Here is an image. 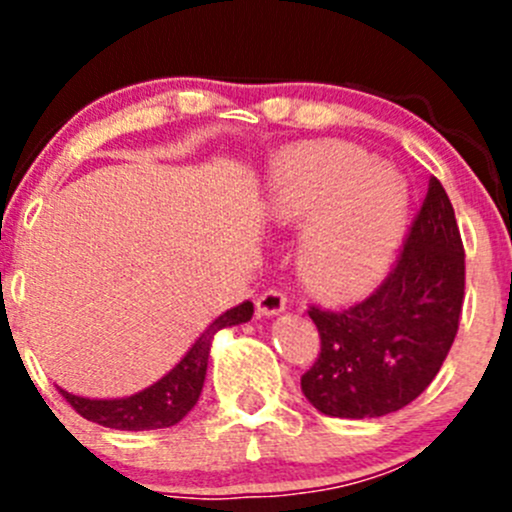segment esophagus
Returning <instances> with one entry per match:
<instances>
[{
	"label": "esophagus",
	"mask_w": 512,
	"mask_h": 512,
	"mask_svg": "<svg viewBox=\"0 0 512 512\" xmlns=\"http://www.w3.org/2000/svg\"><path fill=\"white\" fill-rule=\"evenodd\" d=\"M287 309V297L280 289H267L265 294H260L257 299V314L260 317H277Z\"/></svg>",
	"instance_id": "1"
}]
</instances>
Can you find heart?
<instances>
[{"label": "heart", "mask_w": 512, "mask_h": 512, "mask_svg": "<svg viewBox=\"0 0 512 512\" xmlns=\"http://www.w3.org/2000/svg\"><path fill=\"white\" fill-rule=\"evenodd\" d=\"M277 220L304 225L299 267L317 292L356 297L384 275L409 213L401 173L342 141L289 146L267 183Z\"/></svg>", "instance_id": "obj_1"}]
</instances>
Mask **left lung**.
<instances>
[{"mask_svg": "<svg viewBox=\"0 0 512 512\" xmlns=\"http://www.w3.org/2000/svg\"><path fill=\"white\" fill-rule=\"evenodd\" d=\"M466 257L453 205L436 178L384 285L344 312L312 307L322 352L302 394L324 416L376 418L416 399L458 332Z\"/></svg>", "mask_w": 512, "mask_h": 512, "instance_id": "obj_1", "label": "left lung"}]
</instances>
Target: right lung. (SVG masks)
Returning <instances> with one entry per match:
<instances>
[{"label":"right lung","instance_id":"add662e5","mask_svg":"<svg viewBox=\"0 0 512 512\" xmlns=\"http://www.w3.org/2000/svg\"><path fill=\"white\" fill-rule=\"evenodd\" d=\"M252 312L255 307L250 299L227 309L208 324V329L195 339L193 347L168 374H163L158 381L136 394L121 396V399H89V396L69 394L66 389H61V394L74 406L76 414L89 418L98 426L116 428V431H153V428L175 426L198 404L215 334L220 329L250 322Z\"/></svg>","mask_w":512,"mask_h":512}]
</instances>
